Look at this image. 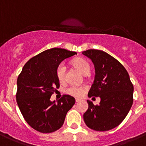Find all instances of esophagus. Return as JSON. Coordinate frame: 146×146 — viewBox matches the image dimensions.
<instances>
[{
  "label": "esophagus",
  "mask_w": 146,
  "mask_h": 146,
  "mask_svg": "<svg viewBox=\"0 0 146 146\" xmlns=\"http://www.w3.org/2000/svg\"><path fill=\"white\" fill-rule=\"evenodd\" d=\"M81 102V99H78V98H77V99H76V103H78V102Z\"/></svg>",
  "instance_id": "34e87169"
}]
</instances>
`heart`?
<instances>
[{"label":"heart","mask_w":146,"mask_h":146,"mask_svg":"<svg viewBox=\"0 0 146 146\" xmlns=\"http://www.w3.org/2000/svg\"><path fill=\"white\" fill-rule=\"evenodd\" d=\"M71 65L79 70L84 76H86L89 73L90 65L84 58H75L71 61ZM56 76L60 83H63L65 81V67L63 64H60L58 68H57ZM86 88L84 86H71L67 88L65 92L67 94H68L71 95V96H76V97H80L86 92Z\"/></svg>","instance_id":"heart-1"}]
</instances>
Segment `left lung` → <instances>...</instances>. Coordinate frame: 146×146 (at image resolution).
Masks as SVG:
<instances>
[{"mask_svg": "<svg viewBox=\"0 0 146 146\" xmlns=\"http://www.w3.org/2000/svg\"><path fill=\"white\" fill-rule=\"evenodd\" d=\"M82 53L92 60L95 68L88 97L101 99L99 105L87 100L88 108L84 114V122L96 131L111 130L124 120L133 105V85L123 65L108 53L94 49Z\"/></svg>", "mask_w": 146, "mask_h": 146, "instance_id": "obj_1", "label": "left lung"}]
</instances>
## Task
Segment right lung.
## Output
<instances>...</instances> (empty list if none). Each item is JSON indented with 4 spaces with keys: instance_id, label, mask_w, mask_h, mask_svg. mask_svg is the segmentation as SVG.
<instances>
[{
    "instance_id": "right-lung-1",
    "label": "right lung",
    "mask_w": 146,
    "mask_h": 146,
    "mask_svg": "<svg viewBox=\"0 0 146 146\" xmlns=\"http://www.w3.org/2000/svg\"><path fill=\"white\" fill-rule=\"evenodd\" d=\"M76 54L65 49L52 48L24 65L17 79L16 102L26 122L35 130L42 133L58 130L74 105L76 100L70 95L53 102L50 97L60 87L57 68L62 60Z\"/></svg>"
}]
</instances>
